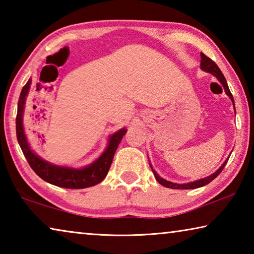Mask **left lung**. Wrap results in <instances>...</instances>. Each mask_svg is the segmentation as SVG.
Here are the masks:
<instances>
[{
	"mask_svg": "<svg viewBox=\"0 0 254 254\" xmlns=\"http://www.w3.org/2000/svg\"><path fill=\"white\" fill-rule=\"evenodd\" d=\"M200 58H201L200 59V69L206 71V72H209V74H212L213 76L216 77L217 80L220 81V83L223 85V87H224V91L226 93V95L231 98V101H232V103H233V106H234V98H233V96H232V94L230 92V88H229V85H227L225 77H224V75L222 74V71H221L220 68H218V66L213 62L212 59H209L207 56L204 55L203 53H200ZM234 111H235V106H234ZM229 158L230 157H227L226 160L223 162V165L216 171H215L214 174L209 175V176H207V177H205V178H201V179H198V180H195V182L187 183V184H176V183L168 182V180L163 179L162 177H160V176L157 174V171L153 169V167H152L151 163L149 162V165H150V168H151L152 173L154 175V177H156V179H157V182L160 184V185H162V186H165L167 188H171V189H195V188H199V187L205 186V185L209 184L210 182H212V180H214L215 178H216L217 176L222 173V170L224 169V167H225V165L227 163V160H229Z\"/></svg>",
	"mask_w": 254,
	"mask_h": 254,
	"instance_id": "obj_1",
	"label": "left lung"
}]
</instances>
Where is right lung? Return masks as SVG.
Here are the masks:
<instances>
[{
    "mask_svg": "<svg viewBox=\"0 0 254 254\" xmlns=\"http://www.w3.org/2000/svg\"><path fill=\"white\" fill-rule=\"evenodd\" d=\"M31 86V78L23 86L18 102V114H16V137L21 150L27 159L29 165L41 179L55 186L70 189H83L95 186L106 177L110 167L113 161L114 153L117 151L123 135L127 133V128H120L109 136L107 147L96 160L81 168L58 166L45 160L33 151L30 147L27 134L23 127V113L27 96Z\"/></svg>",
    "mask_w": 254,
    "mask_h": 254,
    "instance_id": "obj_1",
    "label": "right lung"
}]
</instances>
